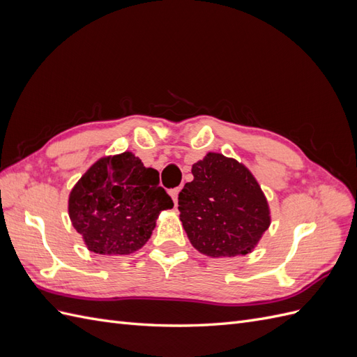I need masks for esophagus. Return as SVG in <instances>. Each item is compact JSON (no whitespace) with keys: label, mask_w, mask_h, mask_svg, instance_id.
<instances>
[{"label":"esophagus","mask_w":357,"mask_h":357,"mask_svg":"<svg viewBox=\"0 0 357 357\" xmlns=\"http://www.w3.org/2000/svg\"><path fill=\"white\" fill-rule=\"evenodd\" d=\"M178 193H180V188L169 190V197L172 198V201H174V205H177V202H178Z\"/></svg>","instance_id":"34e87169"}]
</instances>
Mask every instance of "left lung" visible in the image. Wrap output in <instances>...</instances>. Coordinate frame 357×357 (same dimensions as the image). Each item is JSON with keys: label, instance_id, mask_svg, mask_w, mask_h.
I'll return each instance as SVG.
<instances>
[{"label": "left lung", "instance_id": "8db88e82", "mask_svg": "<svg viewBox=\"0 0 357 357\" xmlns=\"http://www.w3.org/2000/svg\"><path fill=\"white\" fill-rule=\"evenodd\" d=\"M193 180L178 195L180 220L197 250L210 257L252 253L271 225V210L252 171L208 152L192 165Z\"/></svg>", "mask_w": 357, "mask_h": 357}]
</instances>
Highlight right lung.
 Returning a JSON list of instances; mask_svg holds the SVG:
<instances>
[{
    "instance_id": "add662e5",
    "label": "right lung",
    "mask_w": 357,
    "mask_h": 357,
    "mask_svg": "<svg viewBox=\"0 0 357 357\" xmlns=\"http://www.w3.org/2000/svg\"><path fill=\"white\" fill-rule=\"evenodd\" d=\"M172 199L159 186V172L132 152L102 156L75 183L68 197L70 220L98 255L138 252Z\"/></svg>"
}]
</instances>
